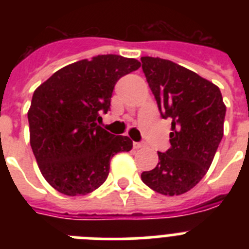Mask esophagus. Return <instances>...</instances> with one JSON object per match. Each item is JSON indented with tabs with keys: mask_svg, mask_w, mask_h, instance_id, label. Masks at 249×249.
I'll list each match as a JSON object with an SVG mask.
<instances>
[{
	"mask_svg": "<svg viewBox=\"0 0 249 249\" xmlns=\"http://www.w3.org/2000/svg\"><path fill=\"white\" fill-rule=\"evenodd\" d=\"M143 147H146V143H143V142H133V148L135 149L143 148Z\"/></svg>",
	"mask_w": 249,
	"mask_h": 249,
	"instance_id": "1",
	"label": "esophagus"
}]
</instances>
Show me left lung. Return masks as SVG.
<instances>
[{"mask_svg": "<svg viewBox=\"0 0 249 249\" xmlns=\"http://www.w3.org/2000/svg\"><path fill=\"white\" fill-rule=\"evenodd\" d=\"M142 70L163 118H172L171 147L141 175L144 184L164 196L192 190L212 164L223 137L226 105L219 89L168 59L142 57Z\"/></svg>", "mask_w": 249, "mask_h": 249, "instance_id": "obj_1", "label": "left lung"}]
</instances>
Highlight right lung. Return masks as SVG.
I'll list each match as a JSON object with an SVG mask.
<instances>
[{
    "label": "right lung",
    "mask_w": 249,
    "mask_h": 249,
    "mask_svg": "<svg viewBox=\"0 0 249 249\" xmlns=\"http://www.w3.org/2000/svg\"><path fill=\"white\" fill-rule=\"evenodd\" d=\"M140 67L135 58L101 54L61 68L34 92L30 143L54 190L66 196L93 192L107 179L112 157L131 151L129 137L97 123L109 109L116 82Z\"/></svg>",
    "instance_id": "obj_1"
}]
</instances>
